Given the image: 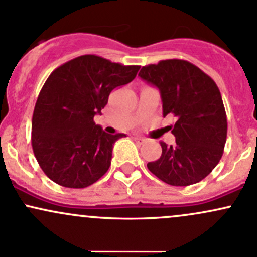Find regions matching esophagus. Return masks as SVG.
<instances>
[{
  "label": "esophagus",
  "instance_id": "esophagus-1",
  "mask_svg": "<svg viewBox=\"0 0 257 257\" xmlns=\"http://www.w3.org/2000/svg\"><path fill=\"white\" fill-rule=\"evenodd\" d=\"M134 141H135V142H136V143H139V145H142V143L143 142H145V139H143V137H139V136H135L134 137Z\"/></svg>",
  "mask_w": 257,
  "mask_h": 257
}]
</instances>
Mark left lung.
I'll return each instance as SVG.
<instances>
[{
	"label": "left lung",
	"instance_id": "left-lung-1",
	"mask_svg": "<svg viewBox=\"0 0 257 257\" xmlns=\"http://www.w3.org/2000/svg\"><path fill=\"white\" fill-rule=\"evenodd\" d=\"M139 76L159 90L163 116L176 117L175 143L162 142V156L148 163V169L173 186L198 183L216 168L227 140V116L217 84L184 60L145 66Z\"/></svg>",
	"mask_w": 257,
	"mask_h": 257
}]
</instances>
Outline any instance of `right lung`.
<instances>
[{"instance_id": "add662e5", "label": "right lung", "mask_w": 257, "mask_h": 257, "mask_svg": "<svg viewBox=\"0 0 257 257\" xmlns=\"http://www.w3.org/2000/svg\"><path fill=\"white\" fill-rule=\"evenodd\" d=\"M139 70L84 55L49 76L33 114L32 145L54 183L83 189L107 172L112 146L126 135L106 134L93 118L101 115L111 90L134 81Z\"/></svg>"}]
</instances>
